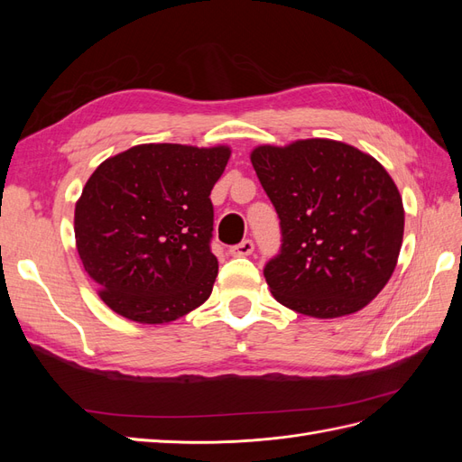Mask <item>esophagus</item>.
Returning a JSON list of instances; mask_svg holds the SVG:
<instances>
[{
	"mask_svg": "<svg viewBox=\"0 0 462 462\" xmlns=\"http://www.w3.org/2000/svg\"><path fill=\"white\" fill-rule=\"evenodd\" d=\"M253 250H254V243L250 239H245L239 245L231 246L229 253H231V256H250L253 254Z\"/></svg>",
	"mask_w": 462,
	"mask_h": 462,
	"instance_id": "esophagus-1",
	"label": "esophagus"
}]
</instances>
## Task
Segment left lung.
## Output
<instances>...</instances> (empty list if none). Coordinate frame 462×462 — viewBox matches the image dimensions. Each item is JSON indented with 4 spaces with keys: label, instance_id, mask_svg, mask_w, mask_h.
I'll use <instances>...</instances> for the list:
<instances>
[{
    "label": "left lung",
    "instance_id": "1",
    "mask_svg": "<svg viewBox=\"0 0 462 462\" xmlns=\"http://www.w3.org/2000/svg\"><path fill=\"white\" fill-rule=\"evenodd\" d=\"M250 162L282 227V250L263 268L273 299L321 319L365 309L393 273L404 231L383 165L329 138L258 146Z\"/></svg>",
    "mask_w": 462,
    "mask_h": 462
}]
</instances>
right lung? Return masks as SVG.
Instances as JSON below:
<instances>
[{"instance_id": "1", "label": "right lung", "mask_w": 462, "mask_h": 462, "mask_svg": "<svg viewBox=\"0 0 462 462\" xmlns=\"http://www.w3.org/2000/svg\"><path fill=\"white\" fill-rule=\"evenodd\" d=\"M227 146L138 144L96 167L75 206V239L97 295L138 324H167L212 295L209 200Z\"/></svg>"}]
</instances>
